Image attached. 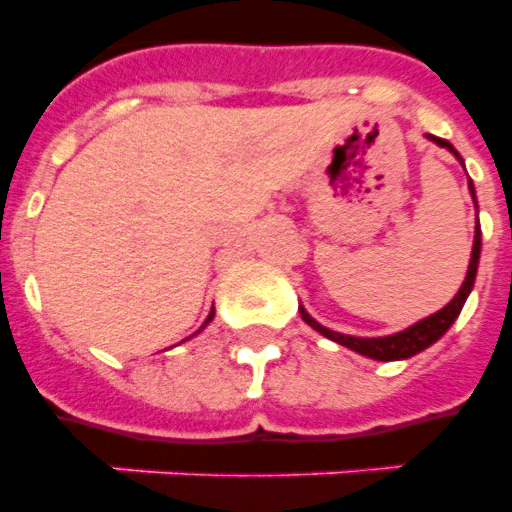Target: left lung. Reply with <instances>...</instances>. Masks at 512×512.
<instances>
[{
  "instance_id": "obj_1",
  "label": "left lung",
  "mask_w": 512,
  "mask_h": 512,
  "mask_svg": "<svg viewBox=\"0 0 512 512\" xmlns=\"http://www.w3.org/2000/svg\"><path fill=\"white\" fill-rule=\"evenodd\" d=\"M428 140H433L436 146L446 148L449 154H454L462 162V156L457 154V148L449 143V140H441L436 135H430ZM470 196L476 199V188L470 183ZM478 257H481V225H476V236H473V252H470V265L468 273H465V281H462L460 292L449 300V303L436 311L428 319L417 321L412 327L401 329L396 335H385V337H356V335H342V332H335V329L324 327L319 321L313 319L311 313L305 311L303 305H300V316L308 327H313L319 335H324L327 340L337 342V345H345L348 350H356L361 356L374 358V361H401V358H412L417 353H422L425 348H430L433 342H438L441 337L449 332L457 316H460L462 305L468 300V295L473 292V284H476V273H478Z\"/></svg>"
}]
</instances>
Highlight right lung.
Returning a JSON list of instances; mask_svg holds the SVG:
<instances>
[{"mask_svg":"<svg viewBox=\"0 0 512 512\" xmlns=\"http://www.w3.org/2000/svg\"><path fill=\"white\" fill-rule=\"evenodd\" d=\"M212 319H215V311H209L207 321H204V327H207V324H209V321H212ZM204 327H201V329H204ZM201 329H199V332H201Z\"/></svg>","mask_w":512,"mask_h":512,"instance_id":"obj_1","label":"right lung"}]
</instances>
